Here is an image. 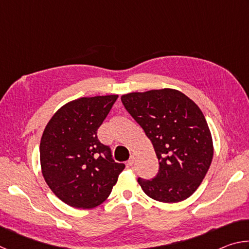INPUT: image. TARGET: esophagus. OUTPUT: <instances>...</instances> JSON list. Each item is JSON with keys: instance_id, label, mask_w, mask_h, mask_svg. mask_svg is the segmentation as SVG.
<instances>
[{"instance_id": "esophagus-1", "label": "esophagus", "mask_w": 249, "mask_h": 249, "mask_svg": "<svg viewBox=\"0 0 249 249\" xmlns=\"http://www.w3.org/2000/svg\"><path fill=\"white\" fill-rule=\"evenodd\" d=\"M134 162H135V157H134V156H132V157H130V158L127 160V165H128V166H133Z\"/></svg>"}]
</instances>
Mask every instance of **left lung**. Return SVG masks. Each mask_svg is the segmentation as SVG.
<instances>
[{
  "mask_svg": "<svg viewBox=\"0 0 249 249\" xmlns=\"http://www.w3.org/2000/svg\"><path fill=\"white\" fill-rule=\"evenodd\" d=\"M122 103L144 129L159 160L151 180L138 178L147 196L177 203L192 196L208 172L213 158V141L200 107L174 89L132 92Z\"/></svg>",
  "mask_w": 249,
  "mask_h": 249,
  "instance_id": "left-lung-1",
  "label": "left lung"
}]
</instances>
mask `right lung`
I'll list each match as a JSON object with an SVG mask.
<instances>
[{"label":"right lung","instance_id":"right-lung-1","mask_svg":"<svg viewBox=\"0 0 249 249\" xmlns=\"http://www.w3.org/2000/svg\"><path fill=\"white\" fill-rule=\"evenodd\" d=\"M117 98L112 94L71 101L46 125L39 146L41 172L50 190L72 208L102 203L125 168L98 138V128Z\"/></svg>","mask_w":249,"mask_h":249}]
</instances>
